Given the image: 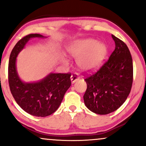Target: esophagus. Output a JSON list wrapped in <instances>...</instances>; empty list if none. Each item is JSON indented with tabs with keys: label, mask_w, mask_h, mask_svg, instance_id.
Wrapping results in <instances>:
<instances>
[{
	"label": "esophagus",
	"mask_w": 146,
	"mask_h": 146,
	"mask_svg": "<svg viewBox=\"0 0 146 146\" xmlns=\"http://www.w3.org/2000/svg\"><path fill=\"white\" fill-rule=\"evenodd\" d=\"M80 76H79L78 73H73V74H72L71 77L72 83H74L75 82L78 81V80H80Z\"/></svg>",
	"instance_id": "1"
}]
</instances>
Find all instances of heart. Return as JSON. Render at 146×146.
<instances>
[{"instance_id": "heart-1", "label": "heart", "mask_w": 146, "mask_h": 146, "mask_svg": "<svg viewBox=\"0 0 146 146\" xmlns=\"http://www.w3.org/2000/svg\"><path fill=\"white\" fill-rule=\"evenodd\" d=\"M106 52L104 44L93 39L78 41L69 48L70 54L74 58H79L78 66L85 71L98 68L104 59Z\"/></svg>"}]
</instances>
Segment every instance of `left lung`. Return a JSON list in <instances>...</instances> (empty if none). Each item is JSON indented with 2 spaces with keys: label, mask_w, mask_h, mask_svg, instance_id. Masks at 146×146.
I'll use <instances>...</instances> for the list:
<instances>
[{
  "label": "left lung",
  "mask_w": 146,
  "mask_h": 146,
  "mask_svg": "<svg viewBox=\"0 0 146 146\" xmlns=\"http://www.w3.org/2000/svg\"><path fill=\"white\" fill-rule=\"evenodd\" d=\"M115 48L107 61L95 73L86 76L84 101L90 111L107 115L124 103L131 90L133 64L128 47L112 35Z\"/></svg>",
  "instance_id": "1"
}]
</instances>
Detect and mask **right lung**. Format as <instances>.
I'll return each instance as SVG.
<instances>
[{
  "label": "right lung",
  "mask_w": 146,
  "mask_h": 146,
  "mask_svg": "<svg viewBox=\"0 0 146 146\" xmlns=\"http://www.w3.org/2000/svg\"><path fill=\"white\" fill-rule=\"evenodd\" d=\"M43 38L31 33L16 43L9 56L8 82L11 95L21 108L30 115L46 117L56 111L66 90L71 85V73H51L40 82L24 83L18 78L16 68V57L31 38Z\"/></svg>",
  "instance_id": "1"
}]
</instances>
